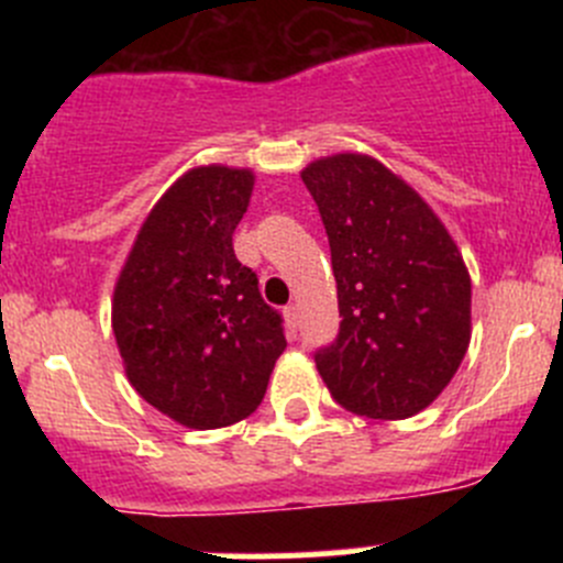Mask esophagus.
<instances>
[{"label": "esophagus", "instance_id": "obj_1", "mask_svg": "<svg viewBox=\"0 0 563 563\" xmlns=\"http://www.w3.org/2000/svg\"><path fill=\"white\" fill-rule=\"evenodd\" d=\"M283 316H286L288 334H297V329H299V310H297V305H288V308L283 310Z\"/></svg>", "mask_w": 563, "mask_h": 563}]
</instances>
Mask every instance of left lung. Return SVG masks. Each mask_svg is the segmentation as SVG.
Listing matches in <instances>:
<instances>
[{
    "mask_svg": "<svg viewBox=\"0 0 563 563\" xmlns=\"http://www.w3.org/2000/svg\"><path fill=\"white\" fill-rule=\"evenodd\" d=\"M321 212L343 321L316 367L334 400L371 419L428 408L471 340V277L433 209L376 157H321L302 172Z\"/></svg>",
    "mask_w": 563,
    "mask_h": 563,
    "instance_id": "left-lung-1",
    "label": "left lung"
}]
</instances>
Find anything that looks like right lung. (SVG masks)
Listing matches in <instances>:
<instances>
[{
    "label": "right lung",
    "instance_id": "right-lung-1",
    "mask_svg": "<svg viewBox=\"0 0 563 563\" xmlns=\"http://www.w3.org/2000/svg\"><path fill=\"white\" fill-rule=\"evenodd\" d=\"M253 181V172L229 166L181 174L146 214L113 286L128 382L192 430L250 417L286 351L280 313L234 255Z\"/></svg>",
    "mask_w": 563,
    "mask_h": 563
}]
</instances>
